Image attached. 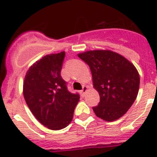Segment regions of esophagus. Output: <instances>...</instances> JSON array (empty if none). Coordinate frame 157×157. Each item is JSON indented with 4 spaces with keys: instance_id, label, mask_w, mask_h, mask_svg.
<instances>
[{
    "instance_id": "esophagus-1",
    "label": "esophagus",
    "mask_w": 157,
    "mask_h": 157,
    "mask_svg": "<svg viewBox=\"0 0 157 157\" xmlns=\"http://www.w3.org/2000/svg\"><path fill=\"white\" fill-rule=\"evenodd\" d=\"M87 86H83V89H82L81 91H80V93H81L82 96L84 95V94H85V92L87 91Z\"/></svg>"
}]
</instances>
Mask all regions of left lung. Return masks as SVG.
Masks as SVG:
<instances>
[{"label": "left lung", "instance_id": "obj_1", "mask_svg": "<svg viewBox=\"0 0 157 157\" xmlns=\"http://www.w3.org/2000/svg\"><path fill=\"white\" fill-rule=\"evenodd\" d=\"M78 57L91 69L93 85L100 101L93 107L98 117L114 121L124 116L135 101L140 77L128 59L111 51H88Z\"/></svg>", "mask_w": 157, "mask_h": 157}]
</instances>
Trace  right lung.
<instances>
[{"label":"right lung","mask_w":157,"mask_h":157,"mask_svg":"<svg viewBox=\"0 0 157 157\" xmlns=\"http://www.w3.org/2000/svg\"><path fill=\"white\" fill-rule=\"evenodd\" d=\"M65 52L44 56L29 67L23 82L28 107L40 124L51 130L65 128L73 120L80 99L69 91L61 76Z\"/></svg>","instance_id":"add662e5"}]
</instances>
